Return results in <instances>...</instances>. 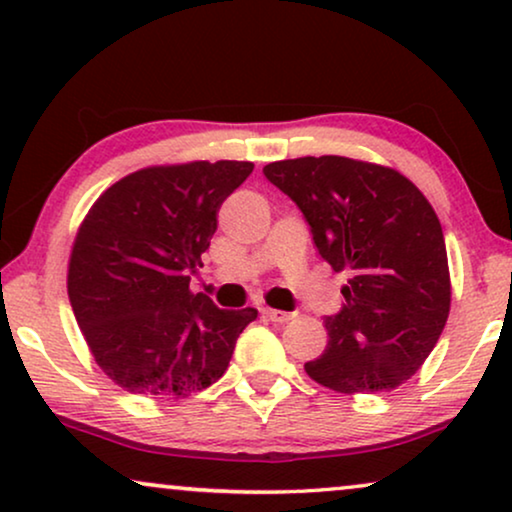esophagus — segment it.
I'll list each match as a JSON object with an SVG mask.
<instances>
[{"instance_id": "1", "label": "esophagus", "mask_w": 512, "mask_h": 512, "mask_svg": "<svg viewBox=\"0 0 512 512\" xmlns=\"http://www.w3.org/2000/svg\"><path fill=\"white\" fill-rule=\"evenodd\" d=\"M263 314L268 317L270 321H275V324H286V321L291 319L289 312H282V310H272V307H263Z\"/></svg>"}]
</instances>
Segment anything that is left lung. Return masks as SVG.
Masks as SVG:
<instances>
[{
  "instance_id": "1",
  "label": "left lung",
  "mask_w": 512,
  "mask_h": 512,
  "mask_svg": "<svg viewBox=\"0 0 512 512\" xmlns=\"http://www.w3.org/2000/svg\"><path fill=\"white\" fill-rule=\"evenodd\" d=\"M263 174L303 212L321 258L352 275L305 373L338 394L401 387L450 314L445 237L429 200L401 172L345 156L279 160Z\"/></svg>"
}]
</instances>
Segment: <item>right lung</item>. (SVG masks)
I'll return each instance as SVG.
<instances>
[{"label":"right lung","mask_w":512,"mask_h":512,"mask_svg":"<svg viewBox=\"0 0 512 512\" xmlns=\"http://www.w3.org/2000/svg\"><path fill=\"white\" fill-rule=\"evenodd\" d=\"M254 170L242 160L144 167L109 186L83 219L67 293L97 366L130 394L186 398L226 373L254 307L221 310L188 272L221 202Z\"/></svg>","instance_id":"right-lung-1"}]
</instances>
